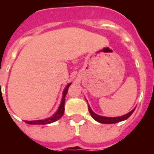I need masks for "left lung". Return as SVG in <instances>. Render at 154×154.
<instances>
[{"instance_id":"obj_1","label":"left lung","mask_w":154,"mask_h":154,"mask_svg":"<svg viewBox=\"0 0 154 154\" xmlns=\"http://www.w3.org/2000/svg\"><path fill=\"white\" fill-rule=\"evenodd\" d=\"M88 110H89V112H90L91 117H92L95 120L98 121L99 123H101V124H115V123L120 122V121H123V120H125V119H128L129 116L132 115L133 112L134 111L135 109H134V110H131L129 113L126 114L125 116H119V117H113V118H111V117H104V116H98V115L95 114L92 110H91V108L89 106H88Z\"/></svg>"}]
</instances>
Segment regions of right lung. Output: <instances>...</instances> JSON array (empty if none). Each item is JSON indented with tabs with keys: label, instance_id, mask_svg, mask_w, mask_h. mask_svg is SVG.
Returning a JSON list of instances; mask_svg holds the SVG:
<instances>
[{
	"label": "right lung",
	"instance_id": "1",
	"mask_svg": "<svg viewBox=\"0 0 154 154\" xmlns=\"http://www.w3.org/2000/svg\"><path fill=\"white\" fill-rule=\"evenodd\" d=\"M71 83H69L67 85L65 90L63 91V98H62V101H61L60 106H59V108L56 113L54 114V116L50 117V118H48V119H39V120H34V121H25V123H27L29 125H47V124H50V123H53L54 121H56L58 119H60L61 117L63 116L64 113V104H65V97H66V94L67 93V91H68V88L70 87Z\"/></svg>",
	"mask_w": 154,
	"mask_h": 154
}]
</instances>
